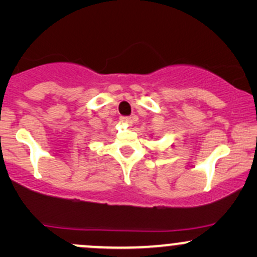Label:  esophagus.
<instances>
[{
    "mask_svg": "<svg viewBox=\"0 0 257 257\" xmlns=\"http://www.w3.org/2000/svg\"><path fill=\"white\" fill-rule=\"evenodd\" d=\"M120 120H122L123 123H126V124H132V123H133V117L122 116V117H120Z\"/></svg>",
    "mask_w": 257,
    "mask_h": 257,
    "instance_id": "34e87169",
    "label": "esophagus"
}]
</instances>
